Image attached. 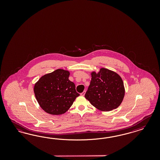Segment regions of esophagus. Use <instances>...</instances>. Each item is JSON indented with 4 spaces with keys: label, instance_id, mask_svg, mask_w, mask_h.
Here are the masks:
<instances>
[{
    "label": "esophagus",
    "instance_id": "esophagus-1",
    "mask_svg": "<svg viewBox=\"0 0 160 160\" xmlns=\"http://www.w3.org/2000/svg\"><path fill=\"white\" fill-rule=\"evenodd\" d=\"M85 93H86V91H84L83 92H82V93L80 94V95H81L82 96H84L85 95Z\"/></svg>",
    "mask_w": 160,
    "mask_h": 160
}]
</instances>
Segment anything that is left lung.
Returning <instances> with one entry per match:
<instances>
[{
    "mask_svg": "<svg viewBox=\"0 0 160 160\" xmlns=\"http://www.w3.org/2000/svg\"><path fill=\"white\" fill-rule=\"evenodd\" d=\"M92 80L85 97L92 106L103 112L116 109L121 104L125 89L121 77L105 68L92 73Z\"/></svg>",
    "mask_w": 160,
    "mask_h": 160,
    "instance_id": "8db88e82",
    "label": "left lung"
}]
</instances>
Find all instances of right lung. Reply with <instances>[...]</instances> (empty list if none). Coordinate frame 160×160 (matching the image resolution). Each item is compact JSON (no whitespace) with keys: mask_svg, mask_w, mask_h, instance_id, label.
Returning a JSON list of instances; mask_svg holds the SVG:
<instances>
[{"mask_svg":"<svg viewBox=\"0 0 160 160\" xmlns=\"http://www.w3.org/2000/svg\"><path fill=\"white\" fill-rule=\"evenodd\" d=\"M69 75L68 71L57 69L36 82L35 97L44 112L56 116L64 114L80 96L74 83L68 80Z\"/></svg>","mask_w":160,"mask_h":160,"instance_id":"add662e5","label":"right lung"}]
</instances>
